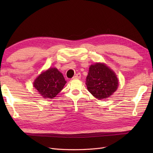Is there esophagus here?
<instances>
[{
  "instance_id": "34e87169",
  "label": "esophagus",
  "mask_w": 153,
  "mask_h": 153,
  "mask_svg": "<svg viewBox=\"0 0 153 153\" xmlns=\"http://www.w3.org/2000/svg\"><path fill=\"white\" fill-rule=\"evenodd\" d=\"M80 78H81V74L80 73H77L73 77V79H80Z\"/></svg>"
}]
</instances>
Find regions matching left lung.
<instances>
[{
	"label": "left lung",
	"mask_w": 153,
	"mask_h": 153,
	"mask_svg": "<svg viewBox=\"0 0 153 153\" xmlns=\"http://www.w3.org/2000/svg\"><path fill=\"white\" fill-rule=\"evenodd\" d=\"M87 89L98 99H106L118 88V80L115 73L104 64H95L89 67L87 76Z\"/></svg>",
	"instance_id": "obj_1"
}]
</instances>
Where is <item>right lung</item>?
I'll return each instance as SVG.
<instances>
[{"label":"right lung","mask_w":153,"mask_h":153,"mask_svg":"<svg viewBox=\"0 0 153 153\" xmlns=\"http://www.w3.org/2000/svg\"><path fill=\"white\" fill-rule=\"evenodd\" d=\"M66 82L56 68H49L35 80L33 86L44 98L53 99L63 89Z\"/></svg>","instance_id":"obj_1"}]
</instances>
